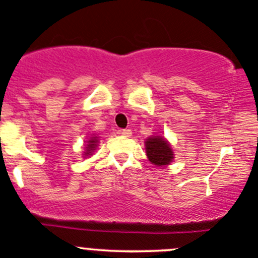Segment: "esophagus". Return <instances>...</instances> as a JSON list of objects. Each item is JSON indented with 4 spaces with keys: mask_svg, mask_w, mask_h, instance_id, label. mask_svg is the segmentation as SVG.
<instances>
[{
    "mask_svg": "<svg viewBox=\"0 0 258 258\" xmlns=\"http://www.w3.org/2000/svg\"><path fill=\"white\" fill-rule=\"evenodd\" d=\"M120 135L121 136H123V137H130L132 135V131L131 130H121L120 131Z\"/></svg>",
    "mask_w": 258,
    "mask_h": 258,
    "instance_id": "obj_1",
    "label": "esophagus"
}]
</instances>
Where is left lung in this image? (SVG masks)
<instances>
[{"label": "left lung", "instance_id": "1", "mask_svg": "<svg viewBox=\"0 0 258 258\" xmlns=\"http://www.w3.org/2000/svg\"><path fill=\"white\" fill-rule=\"evenodd\" d=\"M146 154L152 164L157 167H165L170 164L174 159L170 143L162 136H151L145 141Z\"/></svg>", "mask_w": 258, "mask_h": 258}]
</instances>
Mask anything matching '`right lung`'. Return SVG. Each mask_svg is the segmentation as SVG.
<instances>
[{
    "mask_svg": "<svg viewBox=\"0 0 258 258\" xmlns=\"http://www.w3.org/2000/svg\"><path fill=\"white\" fill-rule=\"evenodd\" d=\"M86 147H85V152H84V157H89V156H93L94 151L96 150L97 147V143H99V137L96 136H91L90 138H89L88 141H86Z\"/></svg>",
    "mask_w": 258,
    "mask_h": 258,
    "instance_id": "add662e5",
    "label": "right lung"
}]
</instances>
